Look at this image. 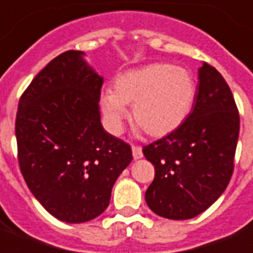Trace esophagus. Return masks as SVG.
<instances>
[{
    "mask_svg": "<svg viewBox=\"0 0 253 253\" xmlns=\"http://www.w3.org/2000/svg\"><path fill=\"white\" fill-rule=\"evenodd\" d=\"M132 154H133V159H141L143 158V149L141 147H137V145H132Z\"/></svg>",
    "mask_w": 253,
    "mask_h": 253,
    "instance_id": "34e87169",
    "label": "esophagus"
}]
</instances>
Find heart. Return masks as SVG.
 <instances>
[{
  "mask_svg": "<svg viewBox=\"0 0 253 253\" xmlns=\"http://www.w3.org/2000/svg\"><path fill=\"white\" fill-rule=\"evenodd\" d=\"M193 75L169 63H151L117 75L113 91H102L99 105L109 132L119 134L132 106V120L151 137H165L182 126L194 105Z\"/></svg>",
  "mask_w": 253,
  "mask_h": 253,
  "instance_id": "b5f03b06",
  "label": "heart"
}]
</instances>
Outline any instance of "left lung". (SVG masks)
Instances as JSON below:
<instances>
[{"label": "left lung", "instance_id": "left-lung-1", "mask_svg": "<svg viewBox=\"0 0 253 253\" xmlns=\"http://www.w3.org/2000/svg\"><path fill=\"white\" fill-rule=\"evenodd\" d=\"M193 110L174 133L143 148L155 166L145 191L149 209L169 220H189L218 200L233 174L240 116L233 94L214 67L198 70Z\"/></svg>", "mask_w": 253, "mask_h": 253}]
</instances>
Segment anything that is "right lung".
<instances>
[{
	"label": "right lung",
	"instance_id": "obj_1",
	"mask_svg": "<svg viewBox=\"0 0 253 253\" xmlns=\"http://www.w3.org/2000/svg\"><path fill=\"white\" fill-rule=\"evenodd\" d=\"M84 56L66 51L52 59L24 91L16 116L24 179L44 209L68 224L104 213L132 162L130 145L101 124L104 78Z\"/></svg>",
	"mask_w": 253,
	"mask_h": 253
}]
</instances>
